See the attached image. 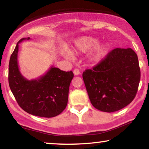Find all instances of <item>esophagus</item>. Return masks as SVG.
<instances>
[{"mask_svg": "<svg viewBox=\"0 0 149 149\" xmlns=\"http://www.w3.org/2000/svg\"><path fill=\"white\" fill-rule=\"evenodd\" d=\"M73 73H74V75H79V74H80V71H79L78 69H74V71H73Z\"/></svg>", "mask_w": 149, "mask_h": 149, "instance_id": "1", "label": "esophagus"}]
</instances>
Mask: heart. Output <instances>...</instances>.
Returning <instances> with one entry per match:
<instances>
[{
  "instance_id": "b5f03b06",
  "label": "heart",
  "mask_w": 149,
  "mask_h": 149,
  "mask_svg": "<svg viewBox=\"0 0 149 149\" xmlns=\"http://www.w3.org/2000/svg\"><path fill=\"white\" fill-rule=\"evenodd\" d=\"M98 42V40L92 36H81L74 40L72 50L82 53L91 50L87 56L88 61L91 64H96L105 56L109 48V45L106 42ZM63 55L68 59L72 58V54L68 51H65Z\"/></svg>"
}]
</instances>
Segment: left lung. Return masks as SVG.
Instances as JSON below:
<instances>
[{"instance_id": "8db88e82", "label": "left lung", "mask_w": 149, "mask_h": 149, "mask_svg": "<svg viewBox=\"0 0 149 149\" xmlns=\"http://www.w3.org/2000/svg\"><path fill=\"white\" fill-rule=\"evenodd\" d=\"M91 104L112 113L125 107L137 93L140 70L137 54L131 48H116L93 69L83 73Z\"/></svg>"}]
</instances>
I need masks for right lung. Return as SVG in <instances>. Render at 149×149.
<instances>
[{"label": "right lung", "instance_id": "right-lung-1", "mask_svg": "<svg viewBox=\"0 0 149 149\" xmlns=\"http://www.w3.org/2000/svg\"><path fill=\"white\" fill-rule=\"evenodd\" d=\"M23 38L17 43L9 64V84L18 104L30 115L54 117L66 109L69 87L74 74L52 66L45 74L28 80L20 72L17 62L19 43L30 40Z\"/></svg>", "mask_w": 149, "mask_h": 149}]
</instances>
